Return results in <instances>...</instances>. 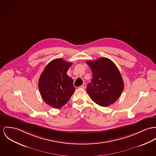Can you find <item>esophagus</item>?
I'll return each instance as SVG.
<instances>
[{
	"instance_id": "1",
	"label": "esophagus",
	"mask_w": 156,
	"mask_h": 156,
	"mask_svg": "<svg viewBox=\"0 0 156 156\" xmlns=\"http://www.w3.org/2000/svg\"><path fill=\"white\" fill-rule=\"evenodd\" d=\"M80 87H81V88H85V87H86V84L84 83Z\"/></svg>"
}]
</instances>
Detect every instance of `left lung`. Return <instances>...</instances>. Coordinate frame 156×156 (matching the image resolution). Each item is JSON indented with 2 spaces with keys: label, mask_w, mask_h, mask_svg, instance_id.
Here are the masks:
<instances>
[{
  "label": "left lung",
  "mask_w": 156,
  "mask_h": 156,
  "mask_svg": "<svg viewBox=\"0 0 156 156\" xmlns=\"http://www.w3.org/2000/svg\"><path fill=\"white\" fill-rule=\"evenodd\" d=\"M87 63L93 73L91 83L87 87V92L91 100L102 107L114 103L124 88L121 74L115 64L106 58L88 60Z\"/></svg>",
  "instance_id": "8db88e82"
}]
</instances>
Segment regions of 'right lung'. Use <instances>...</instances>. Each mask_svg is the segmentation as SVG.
<instances>
[{"mask_svg":"<svg viewBox=\"0 0 156 156\" xmlns=\"http://www.w3.org/2000/svg\"><path fill=\"white\" fill-rule=\"evenodd\" d=\"M72 64L61 58L51 60L40 76L38 88L41 97L52 108L63 106L76 89L72 78L66 74Z\"/></svg>","mask_w":156,"mask_h":156,"instance_id":"right-lung-1","label":"right lung"}]
</instances>
